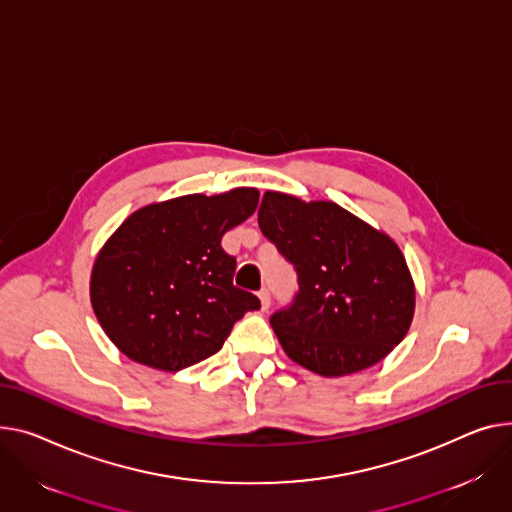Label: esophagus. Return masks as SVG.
I'll use <instances>...</instances> for the list:
<instances>
[{
  "mask_svg": "<svg viewBox=\"0 0 512 512\" xmlns=\"http://www.w3.org/2000/svg\"><path fill=\"white\" fill-rule=\"evenodd\" d=\"M259 300H261V311H267L269 304H271V296H269V290H267V288H263V290L259 292Z\"/></svg>",
  "mask_w": 512,
  "mask_h": 512,
  "instance_id": "obj_1",
  "label": "esophagus"
}]
</instances>
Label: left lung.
<instances>
[{
	"mask_svg": "<svg viewBox=\"0 0 512 512\" xmlns=\"http://www.w3.org/2000/svg\"><path fill=\"white\" fill-rule=\"evenodd\" d=\"M257 220L298 276L294 300L269 319L296 364L344 377L381 362L401 342L416 288L385 232L333 201L306 203L278 191L263 195Z\"/></svg>",
	"mask_w": 512,
	"mask_h": 512,
	"instance_id": "obj_1",
	"label": "left lung"
}]
</instances>
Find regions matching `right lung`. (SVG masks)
Listing matches in <instances>:
<instances>
[{"label":"right lung","instance_id":"add662e5","mask_svg":"<svg viewBox=\"0 0 512 512\" xmlns=\"http://www.w3.org/2000/svg\"><path fill=\"white\" fill-rule=\"evenodd\" d=\"M259 191L183 195L133 212L100 249L90 300L111 342L133 362L177 372L214 356L232 325L257 311L232 284L222 236L245 222Z\"/></svg>","mask_w":512,"mask_h":512}]
</instances>
